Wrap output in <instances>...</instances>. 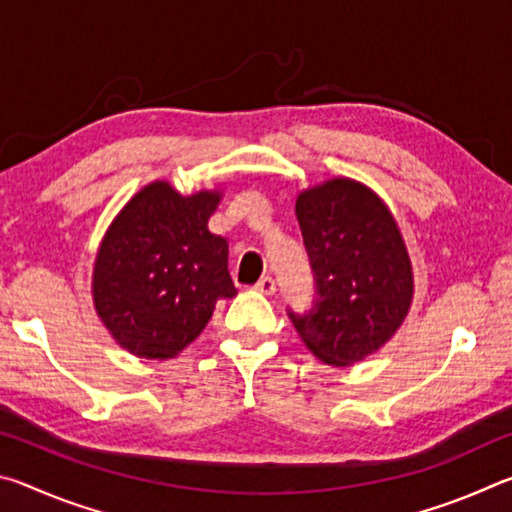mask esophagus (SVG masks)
Instances as JSON below:
<instances>
[{"label": "esophagus", "instance_id": "obj_1", "mask_svg": "<svg viewBox=\"0 0 512 512\" xmlns=\"http://www.w3.org/2000/svg\"><path fill=\"white\" fill-rule=\"evenodd\" d=\"M275 289H277V287H275V280H273V277H268V275L259 277L257 284H255V291L264 293V296H273Z\"/></svg>", "mask_w": 512, "mask_h": 512}]
</instances>
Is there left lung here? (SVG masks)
Returning a JSON list of instances; mask_svg holds the SVG:
<instances>
[{
  "label": "left lung",
  "instance_id": "left-lung-1",
  "mask_svg": "<svg viewBox=\"0 0 512 512\" xmlns=\"http://www.w3.org/2000/svg\"><path fill=\"white\" fill-rule=\"evenodd\" d=\"M296 214L316 298L289 318L320 361L350 366L391 339L411 307L402 235L386 205L348 178L302 192Z\"/></svg>",
  "mask_w": 512,
  "mask_h": 512
}]
</instances>
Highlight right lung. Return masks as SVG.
<instances>
[{"label": "right lung", "mask_w": 512, "mask_h": 512, "mask_svg": "<svg viewBox=\"0 0 512 512\" xmlns=\"http://www.w3.org/2000/svg\"><path fill=\"white\" fill-rule=\"evenodd\" d=\"M219 194L153 183L110 225L94 264V307L121 348L171 359L203 332L216 300L237 296L228 241L207 230Z\"/></svg>", "instance_id": "add662e5"}]
</instances>
